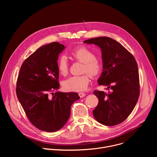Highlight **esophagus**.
<instances>
[{
    "label": "esophagus",
    "instance_id": "34e87169",
    "mask_svg": "<svg viewBox=\"0 0 157 157\" xmlns=\"http://www.w3.org/2000/svg\"><path fill=\"white\" fill-rule=\"evenodd\" d=\"M79 96L80 98H83L86 96V94L84 93H79Z\"/></svg>",
    "mask_w": 157,
    "mask_h": 157
}]
</instances>
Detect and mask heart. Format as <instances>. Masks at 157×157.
Returning <instances> with one entry per match:
<instances>
[{"label":"heart","mask_w":157,"mask_h":157,"mask_svg":"<svg viewBox=\"0 0 157 157\" xmlns=\"http://www.w3.org/2000/svg\"><path fill=\"white\" fill-rule=\"evenodd\" d=\"M72 56L76 60L84 63L83 72L87 73L94 77L98 76L102 70V63L96 58L93 52L89 48L81 47L74 50ZM57 68L59 73L66 75L68 71V59L65 56H60L57 60ZM90 78L87 74L81 76H74L67 79L63 82V87L68 91L80 92L87 89Z\"/></svg>","instance_id":"b5f03b06"}]
</instances>
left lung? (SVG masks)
Wrapping results in <instances>:
<instances>
[{"label": "left lung", "mask_w": 157, "mask_h": 157, "mask_svg": "<svg viewBox=\"0 0 157 157\" xmlns=\"http://www.w3.org/2000/svg\"><path fill=\"white\" fill-rule=\"evenodd\" d=\"M101 50L102 72L99 85L110 91H95L99 103L93 114L96 120L106 126L117 125L131 114L139 97V76L137 62L132 55L115 40L106 36L83 41Z\"/></svg>", "instance_id": "left-lung-1"}]
</instances>
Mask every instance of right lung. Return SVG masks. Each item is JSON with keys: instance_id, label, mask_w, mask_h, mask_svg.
Masks as SVG:
<instances>
[{"instance_id": "obj_1", "label": "right lung", "mask_w": 157, "mask_h": 157, "mask_svg": "<svg viewBox=\"0 0 157 157\" xmlns=\"http://www.w3.org/2000/svg\"><path fill=\"white\" fill-rule=\"evenodd\" d=\"M66 47L58 42L45 44L22 64L17 82V98L30 122L37 128L53 132L68 121L71 106L79 99L77 93L52 91L59 88L57 60Z\"/></svg>"}]
</instances>
